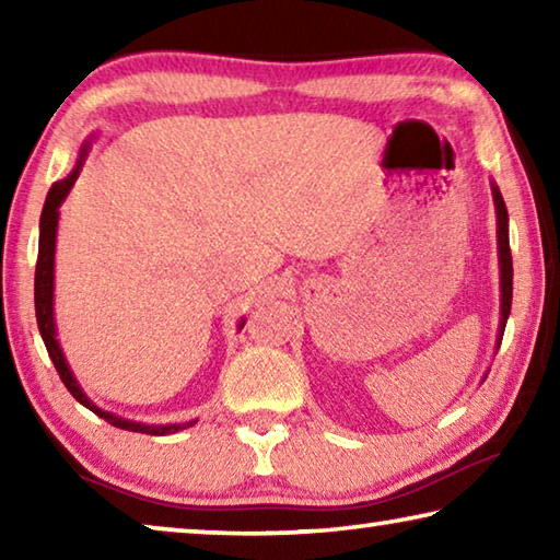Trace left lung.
I'll list each match as a JSON object with an SVG mask.
<instances>
[{"mask_svg":"<svg viewBox=\"0 0 560 560\" xmlns=\"http://www.w3.org/2000/svg\"><path fill=\"white\" fill-rule=\"evenodd\" d=\"M494 189V205H497V222H499V264H501V334L504 336L506 318L511 311V293H514V264H511V249H509V212L501 197L499 187Z\"/></svg>","mask_w":560,"mask_h":560,"instance_id":"obj_1","label":"left lung"}]
</instances>
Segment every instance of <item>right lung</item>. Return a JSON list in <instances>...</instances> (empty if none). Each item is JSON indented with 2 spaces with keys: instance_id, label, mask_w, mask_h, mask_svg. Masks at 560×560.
Instances as JSON below:
<instances>
[{
  "instance_id": "obj_1",
  "label": "right lung",
  "mask_w": 560,
  "mask_h": 560,
  "mask_svg": "<svg viewBox=\"0 0 560 560\" xmlns=\"http://www.w3.org/2000/svg\"><path fill=\"white\" fill-rule=\"evenodd\" d=\"M83 155H86V148H83L81 158ZM79 170H81V160H79V165L73 167V173L69 177L59 179V183L51 185L49 195H46V202H44V210H42V222H39V257H36V273H34V308H36V324H39L44 346H46V350H49L51 363L56 368V373H59L61 383L66 385V390H69L81 405H86L91 412H96L108 424H113V428H120V430H128V432H143V434H173L177 430L192 428L195 422H185V424H138V422L122 420V417H116L110 412H103L89 400L86 395H83L79 383H75V377L69 371V365H66V358L61 353L59 340H56V330H54V246H56V224H59V205L63 202V197L69 195V189L73 187L75 177H79Z\"/></svg>"
}]
</instances>
